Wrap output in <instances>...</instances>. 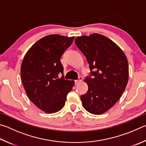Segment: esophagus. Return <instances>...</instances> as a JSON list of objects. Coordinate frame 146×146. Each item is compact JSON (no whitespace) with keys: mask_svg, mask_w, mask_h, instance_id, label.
<instances>
[{"mask_svg":"<svg viewBox=\"0 0 146 146\" xmlns=\"http://www.w3.org/2000/svg\"><path fill=\"white\" fill-rule=\"evenodd\" d=\"M82 80H83V77H82V76H80L78 77V80H76L75 81V84H78V83H80V82H82Z\"/></svg>","mask_w":146,"mask_h":146,"instance_id":"1","label":"esophagus"}]
</instances>
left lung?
<instances>
[{
  "label": "left lung",
  "instance_id": "8db88e82",
  "mask_svg": "<svg viewBox=\"0 0 146 146\" xmlns=\"http://www.w3.org/2000/svg\"><path fill=\"white\" fill-rule=\"evenodd\" d=\"M75 43L89 65L85 79L88 91L80 98L85 109L102 114L114 105L128 81V63L125 54L114 42L99 34L77 37Z\"/></svg>",
  "mask_w": 146,
  "mask_h": 146
}]
</instances>
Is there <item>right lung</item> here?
<instances>
[{
	"mask_svg": "<svg viewBox=\"0 0 146 146\" xmlns=\"http://www.w3.org/2000/svg\"><path fill=\"white\" fill-rule=\"evenodd\" d=\"M74 37L51 34L34 43L21 66V77L30 100L46 113L62 109L74 81L65 80L60 57ZM62 75L59 78L60 75Z\"/></svg>",
	"mask_w": 146,
	"mask_h": 146,
	"instance_id": "obj_1",
	"label": "right lung"
}]
</instances>
